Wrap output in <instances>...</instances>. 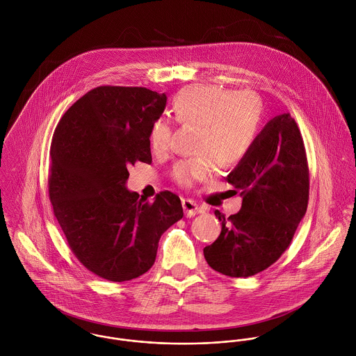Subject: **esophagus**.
<instances>
[{
    "instance_id": "obj_1",
    "label": "esophagus",
    "mask_w": 356,
    "mask_h": 356,
    "mask_svg": "<svg viewBox=\"0 0 356 356\" xmlns=\"http://www.w3.org/2000/svg\"><path fill=\"white\" fill-rule=\"evenodd\" d=\"M182 208L188 218H192V216L203 212V208L199 204H196L193 200H189V199L182 200Z\"/></svg>"
}]
</instances>
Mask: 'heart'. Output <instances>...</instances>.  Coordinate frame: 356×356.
<instances>
[{"mask_svg":"<svg viewBox=\"0 0 356 356\" xmlns=\"http://www.w3.org/2000/svg\"><path fill=\"white\" fill-rule=\"evenodd\" d=\"M175 119L182 124L199 126L195 159L177 161L171 178L182 188L211 179L216 163L222 168L238 165L254 148L261 123V102L248 90L234 92L216 85H193L181 90L174 102ZM154 153L168 152L172 126L164 118L156 119L149 130Z\"/></svg>","mask_w":356,"mask_h":356,"instance_id":"heart-1","label":"heart"}]
</instances>
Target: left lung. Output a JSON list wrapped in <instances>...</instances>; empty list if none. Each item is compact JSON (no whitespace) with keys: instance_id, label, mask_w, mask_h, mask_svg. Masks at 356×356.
<instances>
[{"instance_id":"obj_1","label":"left lung","mask_w":356,"mask_h":356,"mask_svg":"<svg viewBox=\"0 0 356 356\" xmlns=\"http://www.w3.org/2000/svg\"><path fill=\"white\" fill-rule=\"evenodd\" d=\"M226 181L240 192L241 209L229 218L215 211L222 230L204 248V257L218 273L251 277L286 251L308 205L305 143L291 113L264 126L251 152Z\"/></svg>"}]
</instances>
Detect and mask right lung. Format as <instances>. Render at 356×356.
<instances>
[{
  "instance_id": "add662e5",
  "label": "right lung",
  "mask_w": 356,
  "mask_h": 356,
  "mask_svg": "<svg viewBox=\"0 0 356 356\" xmlns=\"http://www.w3.org/2000/svg\"><path fill=\"white\" fill-rule=\"evenodd\" d=\"M165 102L145 88L99 86L67 109L51 138L54 216L72 254L106 281L147 273L161 234L184 216L168 191L149 203L126 189L129 168L152 163L149 130Z\"/></svg>"
}]
</instances>
